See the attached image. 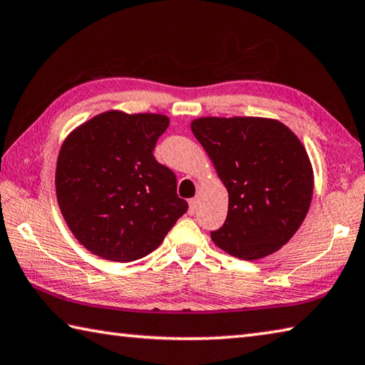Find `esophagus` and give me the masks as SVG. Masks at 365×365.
Returning <instances> with one entry per match:
<instances>
[{"label": "esophagus", "instance_id": "1", "mask_svg": "<svg viewBox=\"0 0 365 365\" xmlns=\"http://www.w3.org/2000/svg\"><path fill=\"white\" fill-rule=\"evenodd\" d=\"M188 204H190V209H188V212H190L191 215H193L195 212H196V207H197V200H196V197H193V200H190V201H188Z\"/></svg>", "mask_w": 365, "mask_h": 365}]
</instances>
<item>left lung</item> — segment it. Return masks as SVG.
<instances>
[{"label":"left lung","mask_w":365,"mask_h":365,"mask_svg":"<svg viewBox=\"0 0 365 365\" xmlns=\"http://www.w3.org/2000/svg\"><path fill=\"white\" fill-rule=\"evenodd\" d=\"M197 142L228 190V215L212 231L215 246L241 260L274 254L308 214L314 175L307 150L277 119L204 116Z\"/></svg>","instance_id":"8db88e82"}]
</instances>
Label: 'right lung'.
Wrapping results in <instances>:
<instances>
[{"instance_id":"1","label":"right lung","mask_w":365,"mask_h":365,"mask_svg":"<svg viewBox=\"0 0 365 365\" xmlns=\"http://www.w3.org/2000/svg\"><path fill=\"white\" fill-rule=\"evenodd\" d=\"M169 118L110 110L70 132L57 158L56 193L71 233L111 262L153 252L188 209L177 178L153 156Z\"/></svg>"}]
</instances>
